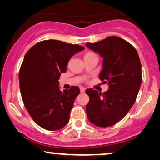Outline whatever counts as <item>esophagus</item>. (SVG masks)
<instances>
[{"label": "esophagus", "mask_w": 160, "mask_h": 160, "mask_svg": "<svg viewBox=\"0 0 160 160\" xmlns=\"http://www.w3.org/2000/svg\"><path fill=\"white\" fill-rule=\"evenodd\" d=\"M80 92H85V90H86V88H84V87H80Z\"/></svg>", "instance_id": "34e87169"}]
</instances>
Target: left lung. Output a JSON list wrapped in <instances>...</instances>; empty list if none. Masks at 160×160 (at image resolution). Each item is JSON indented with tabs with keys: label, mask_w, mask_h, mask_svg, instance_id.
<instances>
[{
	"label": "left lung",
	"mask_w": 160,
	"mask_h": 160,
	"mask_svg": "<svg viewBox=\"0 0 160 160\" xmlns=\"http://www.w3.org/2000/svg\"><path fill=\"white\" fill-rule=\"evenodd\" d=\"M86 46L103 58L99 78L109 86L103 93L86 89V114L92 124L109 127L122 120L136 100L142 82L140 58L132 45L117 36Z\"/></svg>",
	"instance_id": "8db88e82"
}]
</instances>
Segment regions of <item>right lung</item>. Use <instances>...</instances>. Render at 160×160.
Returning a JSON list of instances; mask_svg holds the SVG:
<instances>
[{
    "instance_id": "right-lung-1",
    "label": "right lung",
    "mask_w": 160,
    "mask_h": 160,
    "mask_svg": "<svg viewBox=\"0 0 160 160\" xmlns=\"http://www.w3.org/2000/svg\"><path fill=\"white\" fill-rule=\"evenodd\" d=\"M84 49L78 44L56 40L36 43L25 55L19 70V87L24 105L33 120L49 131L63 128L69 121L78 86L62 92L60 75L70 58Z\"/></svg>"
}]
</instances>
